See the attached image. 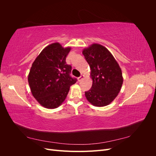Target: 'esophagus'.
<instances>
[{
  "instance_id": "obj_1",
  "label": "esophagus",
  "mask_w": 156,
  "mask_h": 156,
  "mask_svg": "<svg viewBox=\"0 0 156 156\" xmlns=\"http://www.w3.org/2000/svg\"><path fill=\"white\" fill-rule=\"evenodd\" d=\"M84 78V75H81V76H80L79 77H78V81H82V79Z\"/></svg>"
}]
</instances>
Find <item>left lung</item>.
<instances>
[{"label":"left lung","instance_id":"left-lung-1","mask_svg":"<svg viewBox=\"0 0 156 156\" xmlns=\"http://www.w3.org/2000/svg\"><path fill=\"white\" fill-rule=\"evenodd\" d=\"M83 54L90 68L92 85L85 92L87 100L96 107L106 106L115 100L123 83L121 68L104 46L93 44Z\"/></svg>","mask_w":156,"mask_h":156}]
</instances>
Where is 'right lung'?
Here are the masks:
<instances>
[{
    "label": "right lung",
    "instance_id": "right-lung-1",
    "mask_svg": "<svg viewBox=\"0 0 156 156\" xmlns=\"http://www.w3.org/2000/svg\"><path fill=\"white\" fill-rule=\"evenodd\" d=\"M70 47L64 48L59 43L45 48L32 64L28 81L32 96L48 108L59 107L66 98L70 86L77 81L70 76L72 66L66 58Z\"/></svg>",
    "mask_w": 156,
    "mask_h": 156
}]
</instances>
